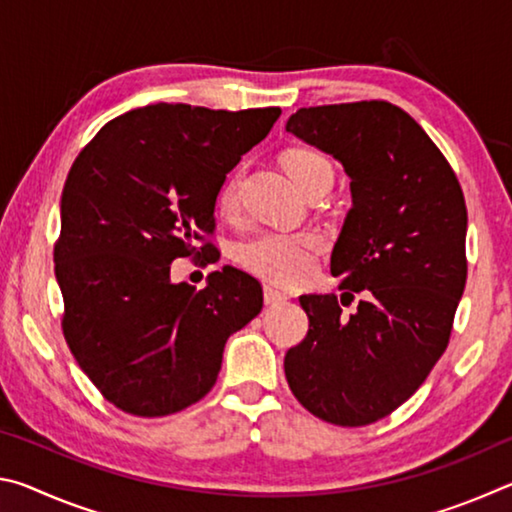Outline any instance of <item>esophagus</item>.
Segmentation results:
<instances>
[{
	"label": "esophagus",
	"instance_id": "34e87169",
	"mask_svg": "<svg viewBox=\"0 0 512 512\" xmlns=\"http://www.w3.org/2000/svg\"><path fill=\"white\" fill-rule=\"evenodd\" d=\"M289 300V296L284 291H277L273 287H264V302L266 305H280V302Z\"/></svg>",
	"mask_w": 512,
	"mask_h": 512
}]
</instances>
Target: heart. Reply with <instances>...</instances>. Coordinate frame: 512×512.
<instances>
[{
	"mask_svg": "<svg viewBox=\"0 0 512 512\" xmlns=\"http://www.w3.org/2000/svg\"><path fill=\"white\" fill-rule=\"evenodd\" d=\"M282 164L302 192L332 185L334 167L325 153L309 146H293L282 153ZM244 171H232L216 194V210L225 216L237 214ZM327 235L320 230L262 232L239 246V262L259 280L275 287H298L316 271L318 257L327 250Z\"/></svg>",
	"mask_w": 512,
	"mask_h": 512,
	"instance_id": "heart-1",
	"label": "heart"
}]
</instances>
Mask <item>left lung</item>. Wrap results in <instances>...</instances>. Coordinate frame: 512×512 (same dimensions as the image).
Returning a JSON list of instances; mask_svg holds the SVG:
<instances>
[{
	"label": "left lung",
	"instance_id": "left-lung-1",
	"mask_svg": "<svg viewBox=\"0 0 512 512\" xmlns=\"http://www.w3.org/2000/svg\"><path fill=\"white\" fill-rule=\"evenodd\" d=\"M287 131L343 162L352 210L332 253L345 293L300 296L309 329L284 375L316 418L366 427L409 400L447 350L467 280L465 196L443 151L388 101L300 108Z\"/></svg>",
	"mask_w": 512,
	"mask_h": 512
}]
</instances>
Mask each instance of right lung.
Here are the masks:
<instances>
[{
    "label": "right lung",
    "mask_w": 512,
    "mask_h": 512,
    "mask_svg": "<svg viewBox=\"0 0 512 512\" xmlns=\"http://www.w3.org/2000/svg\"><path fill=\"white\" fill-rule=\"evenodd\" d=\"M280 115L155 103L108 121L69 169L54 246L60 325L119 411L162 418L203 400L228 336L262 311V284L235 266L201 291L169 271L178 257L212 262L225 173Z\"/></svg>",
    "instance_id": "1"
}]
</instances>
